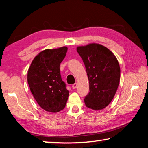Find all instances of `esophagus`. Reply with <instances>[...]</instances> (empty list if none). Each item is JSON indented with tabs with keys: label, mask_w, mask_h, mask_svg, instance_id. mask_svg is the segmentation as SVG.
Here are the masks:
<instances>
[{
	"label": "esophagus",
	"mask_w": 148,
	"mask_h": 148,
	"mask_svg": "<svg viewBox=\"0 0 148 148\" xmlns=\"http://www.w3.org/2000/svg\"><path fill=\"white\" fill-rule=\"evenodd\" d=\"M77 84L76 83H75V84H74L73 85H72V88H73V89H76V87H77Z\"/></svg>",
	"instance_id": "1"
}]
</instances>
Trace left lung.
<instances>
[{
    "label": "left lung",
    "mask_w": 148,
    "mask_h": 148,
    "mask_svg": "<svg viewBox=\"0 0 148 148\" xmlns=\"http://www.w3.org/2000/svg\"><path fill=\"white\" fill-rule=\"evenodd\" d=\"M77 51L84 62L89 82L86 106L94 110L106 108L118 88L120 66L115 55L101 44L92 43L77 46Z\"/></svg>",
    "instance_id": "obj_1"
}]
</instances>
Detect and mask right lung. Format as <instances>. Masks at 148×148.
I'll use <instances>...</instances> for the list:
<instances>
[{"label": "right lung", "instance_id": "1", "mask_svg": "<svg viewBox=\"0 0 148 148\" xmlns=\"http://www.w3.org/2000/svg\"><path fill=\"white\" fill-rule=\"evenodd\" d=\"M67 47L46 49L34 57L27 73L30 90L34 99L46 112L63 110L69 92L60 73V64L66 56Z\"/></svg>", "mask_w": 148, "mask_h": 148}]
</instances>
